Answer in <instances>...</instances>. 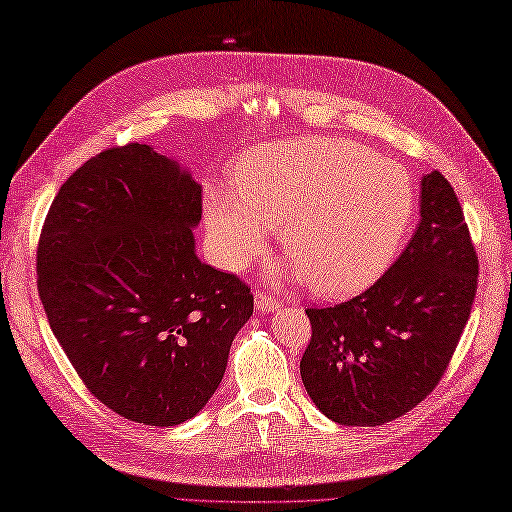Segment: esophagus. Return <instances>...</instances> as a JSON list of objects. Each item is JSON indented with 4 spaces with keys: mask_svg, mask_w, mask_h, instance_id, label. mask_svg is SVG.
Wrapping results in <instances>:
<instances>
[{
    "mask_svg": "<svg viewBox=\"0 0 512 512\" xmlns=\"http://www.w3.org/2000/svg\"><path fill=\"white\" fill-rule=\"evenodd\" d=\"M254 302H256V308L260 310V313H271V310H276L280 306L276 297H273L271 293H263V291H256Z\"/></svg>",
    "mask_w": 512,
    "mask_h": 512,
    "instance_id": "1",
    "label": "esophagus"
}]
</instances>
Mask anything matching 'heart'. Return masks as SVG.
Wrapping results in <instances>:
<instances>
[{
  "mask_svg": "<svg viewBox=\"0 0 512 512\" xmlns=\"http://www.w3.org/2000/svg\"><path fill=\"white\" fill-rule=\"evenodd\" d=\"M204 213L221 267H247L282 223L293 271L313 293L343 297L391 265L413 217V186L400 165L365 145L299 139L247 154L236 191H210Z\"/></svg>",
  "mask_w": 512,
  "mask_h": 512,
  "instance_id": "1",
  "label": "heart"
}]
</instances>
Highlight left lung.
Segmentation results:
<instances>
[{
	"mask_svg": "<svg viewBox=\"0 0 512 512\" xmlns=\"http://www.w3.org/2000/svg\"><path fill=\"white\" fill-rule=\"evenodd\" d=\"M478 291V256L441 171L421 180V221L400 258L367 291L308 308L299 363L310 400L341 426H382L436 389Z\"/></svg>",
	"mask_w": 512,
	"mask_h": 512,
	"instance_id": "left-lung-1",
	"label": "left lung"
}]
</instances>
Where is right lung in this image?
Instances as JSON below:
<instances>
[{"label": "right lung", "mask_w": 512, "mask_h": 512, "mask_svg": "<svg viewBox=\"0 0 512 512\" xmlns=\"http://www.w3.org/2000/svg\"><path fill=\"white\" fill-rule=\"evenodd\" d=\"M202 186L149 145L108 147L54 197L36 284L62 350L99 402L145 426L195 417L226 373L254 295L204 265Z\"/></svg>", "instance_id": "1"}]
</instances>
